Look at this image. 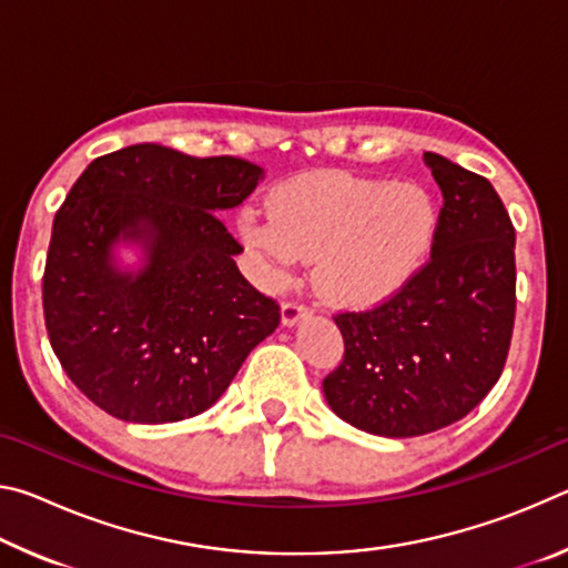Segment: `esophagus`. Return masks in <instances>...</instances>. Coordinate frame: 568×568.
Wrapping results in <instances>:
<instances>
[{
    "label": "esophagus",
    "instance_id": "1",
    "mask_svg": "<svg viewBox=\"0 0 568 568\" xmlns=\"http://www.w3.org/2000/svg\"><path fill=\"white\" fill-rule=\"evenodd\" d=\"M307 307L301 303V301H285L283 307H281V315H283V323L285 325H295L297 321L307 318Z\"/></svg>",
    "mask_w": 568,
    "mask_h": 568
}]
</instances>
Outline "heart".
Returning <instances> with one entry per match:
<instances>
[{"label":"heart","instance_id":"1","mask_svg":"<svg viewBox=\"0 0 568 568\" xmlns=\"http://www.w3.org/2000/svg\"><path fill=\"white\" fill-rule=\"evenodd\" d=\"M273 215L243 210L240 230L285 281L293 265L318 261L328 301L371 307L400 293L434 247V200L410 182L365 180L318 170L285 180L271 197Z\"/></svg>","mask_w":568,"mask_h":568}]
</instances>
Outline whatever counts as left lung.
<instances>
[{
	"mask_svg": "<svg viewBox=\"0 0 568 568\" xmlns=\"http://www.w3.org/2000/svg\"><path fill=\"white\" fill-rule=\"evenodd\" d=\"M423 162L444 195L430 257L386 303L333 315L345 353L323 378L343 420L388 438L468 416L501 378L516 318V230L501 197L436 152Z\"/></svg>",
	"mask_w": 568,
	"mask_h": 568,
	"instance_id": "left-lung-1",
	"label": "left lung"
}]
</instances>
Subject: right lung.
Segmentation results:
<instances>
[{"instance_id":"right-lung-1","label":"right lung","mask_w":568,"mask_h":568,"mask_svg":"<svg viewBox=\"0 0 568 568\" xmlns=\"http://www.w3.org/2000/svg\"><path fill=\"white\" fill-rule=\"evenodd\" d=\"M265 180L253 162L132 145L92 160L57 210L42 277L44 325L70 381L130 423L192 418L223 396L281 323V305L240 275L243 245L215 213ZM146 240L138 276L109 247Z\"/></svg>"}]
</instances>
